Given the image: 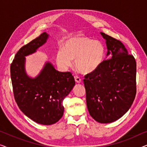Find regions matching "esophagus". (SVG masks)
Segmentation results:
<instances>
[{
	"label": "esophagus",
	"instance_id": "34e87169",
	"mask_svg": "<svg viewBox=\"0 0 147 147\" xmlns=\"http://www.w3.org/2000/svg\"><path fill=\"white\" fill-rule=\"evenodd\" d=\"M74 78H75V81L77 82V83H78V84L81 83V82H82L81 78H79V77H78V76H75V77H74Z\"/></svg>",
	"mask_w": 147,
	"mask_h": 147
}]
</instances>
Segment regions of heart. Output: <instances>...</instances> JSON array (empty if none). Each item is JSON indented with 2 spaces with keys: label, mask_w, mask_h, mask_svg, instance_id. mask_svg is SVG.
Instances as JSON below:
<instances>
[{
  "label": "heart",
  "mask_w": 147,
  "mask_h": 147,
  "mask_svg": "<svg viewBox=\"0 0 147 147\" xmlns=\"http://www.w3.org/2000/svg\"><path fill=\"white\" fill-rule=\"evenodd\" d=\"M105 47L102 42L87 37H76L66 40L63 49H59L56 55V62L63 70L73 65L82 74L95 71L103 63Z\"/></svg>",
  "instance_id": "obj_1"
}]
</instances>
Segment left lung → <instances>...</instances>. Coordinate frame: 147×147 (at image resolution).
<instances>
[{
    "mask_svg": "<svg viewBox=\"0 0 147 147\" xmlns=\"http://www.w3.org/2000/svg\"><path fill=\"white\" fill-rule=\"evenodd\" d=\"M107 56L100 67L84 76L86 103L90 116L100 123H110L129 110L136 93V63L123 43L104 33Z\"/></svg>",
    "mask_w": 147,
    "mask_h": 147,
    "instance_id": "1",
    "label": "left lung"
}]
</instances>
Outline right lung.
Returning a JSON list of instances; mask_svg holds the SVG:
<instances>
[{
	"mask_svg": "<svg viewBox=\"0 0 147 147\" xmlns=\"http://www.w3.org/2000/svg\"><path fill=\"white\" fill-rule=\"evenodd\" d=\"M48 37L44 32L23 46L11 65L14 97L18 106L27 117L43 125L55 124L63 116V101L76 84L70 72L58 71L48 61L37 77L27 76L25 56L36 52Z\"/></svg>",
	"mask_w": 147,
	"mask_h": 147,
	"instance_id": "1",
	"label": "right lung"
}]
</instances>
